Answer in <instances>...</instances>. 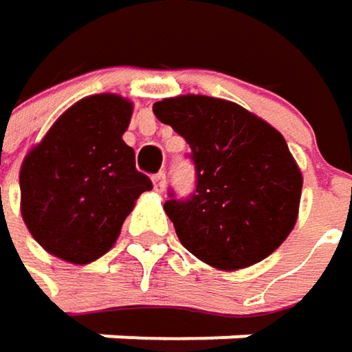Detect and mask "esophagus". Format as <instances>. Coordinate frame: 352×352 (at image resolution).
<instances>
[{
	"instance_id": "1",
	"label": "esophagus",
	"mask_w": 352,
	"mask_h": 352,
	"mask_svg": "<svg viewBox=\"0 0 352 352\" xmlns=\"http://www.w3.org/2000/svg\"><path fill=\"white\" fill-rule=\"evenodd\" d=\"M153 188L157 192H164V188H166V174L164 172H160V174L153 176Z\"/></svg>"
}]
</instances>
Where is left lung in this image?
<instances>
[{"label": "left lung", "instance_id": "8db88e82", "mask_svg": "<svg viewBox=\"0 0 352 352\" xmlns=\"http://www.w3.org/2000/svg\"><path fill=\"white\" fill-rule=\"evenodd\" d=\"M192 149L197 190L164 211L180 244L219 270L270 256L291 234L303 176L283 135L236 102L186 94L153 104Z\"/></svg>", "mask_w": 352, "mask_h": 352}]
</instances>
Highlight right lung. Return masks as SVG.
Listing matches in <instances>:
<instances>
[{
    "label": "right lung",
    "instance_id": "add662e5",
    "mask_svg": "<svg viewBox=\"0 0 352 352\" xmlns=\"http://www.w3.org/2000/svg\"><path fill=\"white\" fill-rule=\"evenodd\" d=\"M133 102L94 94L67 108L20 168V209L32 238L53 256L88 264L106 254L151 180L122 141Z\"/></svg>",
    "mask_w": 352,
    "mask_h": 352
}]
</instances>
